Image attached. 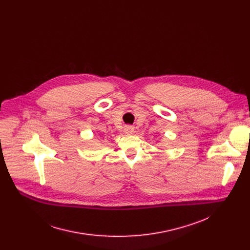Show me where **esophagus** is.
<instances>
[{
    "label": "esophagus",
    "mask_w": 250,
    "mask_h": 250,
    "mask_svg": "<svg viewBox=\"0 0 250 250\" xmlns=\"http://www.w3.org/2000/svg\"><path fill=\"white\" fill-rule=\"evenodd\" d=\"M134 131H135L134 127H133V126H130V125H127V126H125V128H124V132H125L126 134H128V135L133 134Z\"/></svg>",
    "instance_id": "obj_1"
}]
</instances>
